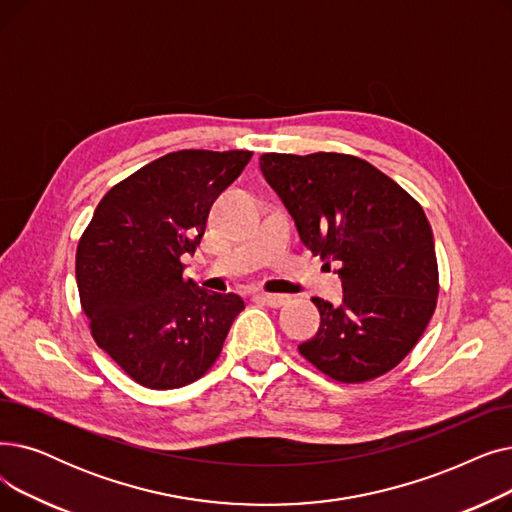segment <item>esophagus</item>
<instances>
[{
  "mask_svg": "<svg viewBox=\"0 0 512 512\" xmlns=\"http://www.w3.org/2000/svg\"><path fill=\"white\" fill-rule=\"evenodd\" d=\"M258 298L264 302V304H269L271 308H279V306H283V304H287V296H283V294H269V291H262V294H258Z\"/></svg>",
  "mask_w": 512,
  "mask_h": 512,
  "instance_id": "34e87169",
  "label": "esophagus"
}]
</instances>
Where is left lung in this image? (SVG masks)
Returning <instances> with one entry per match:
<instances>
[{
    "instance_id": "8db88e82",
    "label": "left lung",
    "mask_w": 512,
    "mask_h": 512,
    "mask_svg": "<svg viewBox=\"0 0 512 512\" xmlns=\"http://www.w3.org/2000/svg\"><path fill=\"white\" fill-rule=\"evenodd\" d=\"M260 170L294 216L304 246L337 266L344 300L321 312L300 354L342 383L371 381L417 346L440 281L421 204L367 160L316 152L262 154Z\"/></svg>"
}]
</instances>
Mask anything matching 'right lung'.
I'll return each mask as SVG.
<instances>
[{"label": "right lung", "mask_w": 512, "mask_h": 512, "mask_svg": "<svg viewBox=\"0 0 512 512\" xmlns=\"http://www.w3.org/2000/svg\"><path fill=\"white\" fill-rule=\"evenodd\" d=\"M252 152L181 150L139 168L97 204L77 248V285L91 335L133 381L175 389L218 358L237 294L183 279V254L204 237L214 200Z\"/></svg>", "instance_id": "1"}]
</instances>
